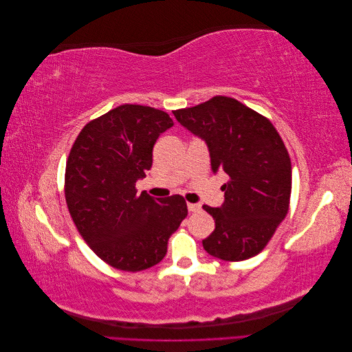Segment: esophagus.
<instances>
[{
  "mask_svg": "<svg viewBox=\"0 0 352 352\" xmlns=\"http://www.w3.org/2000/svg\"><path fill=\"white\" fill-rule=\"evenodd\" d=\"M188 210L190 212H197L201 210V204H190V202H188Z\"/></svg>",
  "mask_w": 352,
  "mask_h": 352,
  "instance_id": "1",
  "label": "esophagus"
}]
</instances>
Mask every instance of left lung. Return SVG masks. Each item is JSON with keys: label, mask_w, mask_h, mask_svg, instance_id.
Instances as JSON below:
<instances>
[{"label": "left lung", "mask_w": 352, "mask_h": 352, "mask_svg": "<svg viewBox=\"0 0 352 352\" xmlns=\"http://www.w3.org/2000/svg\"><path fill=\"white\" fill-rule=\"evenodd\" d=\"M173 114L207 144L212 173L229 176L223 204L204 206L216 228L202 247L225 261L254 257L289 210L292 167L282 138L264 116L220 95Z\"/></svg>", "instance_id": "8db88e82"}]
</instances>
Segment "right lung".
Segmentation results:
<instances>
[{
	"instance_id": "add662e5",
	"label": "right lung",
	"mask_w": 352,
	"mask_h": 352,
	"mask_svg": "<svg viewBox=\"0 0 352 352\" xmlns=\"http://www.w3.org/2000/svg\"><path fill=\"white\" fill-rule=\"evenodd\" d=\"M172 126L162 110L123 104L89 122L72 146L65 184L70 216L89 248L114 269L141 272L162 261L188 216L180 195L154 199L135 188L153 166L158 136Z\"/></svg>"
}]
</instances>
